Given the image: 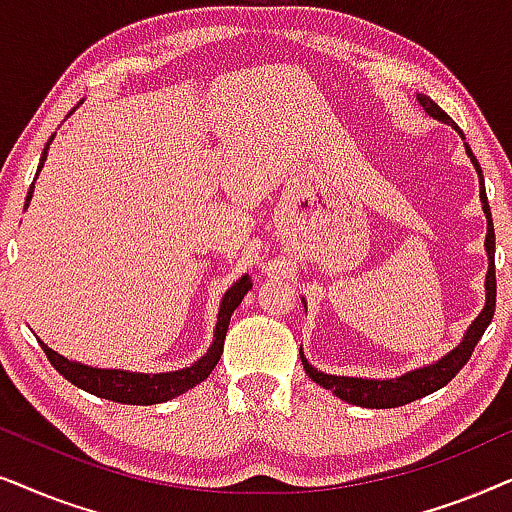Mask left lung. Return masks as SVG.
I'll return each mask as SVG.
<instances>
[{"instance_id": "8db88e82", "label": "left lung", "mask_w": 512, "mask_h": 512, "mask_svg": "<svg viewBox=\"0 0 512 512\" xmlns=\"http://www.w3.org/2000/svg\"><path fill=\"white\" fill-rule=\"evenodd\" d=\"M419 105L431 114L433 119L442 121V124L452 126L459 131V126L454 124L452 119L447 117V112L435 105V102L428 98V95H417ZM461 133V131H459ZM463 138V133H461ZM466 154L473 161L475 170L480 175V201H482V210L487 215V257H489V271H487V281H485V290H487V302L485 309L480 311V316L470 323V327L463 335L461 344L456 346L442 356L440 360H435L433 365L419 367V370H412L403 374V377H395V379H358V377H337V374H325L316 370V367L309 365V360L304 358L302 349H299V356H302V365L309 377L320 384L327 391H332L337 398L346 400V403L358 405V407H370V410H388V407H400L407 403H414V400L424 398V395L438 391V388L447 386L452 381L463 365L468 363V358L473 356V349L478 346V342L485 335L487 325L492 323L494 318V306H496V269H494V222H492V213H489V203H487V194H485V180H482V168L478 159H475L470 147L466 145ZM306 304V302H304Z\"/></svg>"}]
</instances>
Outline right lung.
<instances>
[{
	"mask_svg": "<svg viewBox=\"0 0 512 512\" xmlns=\"http://www.w3.org/2000/svg\"><path fill=\"white\" fill-rule=\"evenodd\" d=\"M70 114H67V117H70ZM51 140H53V135H51ZM49 142H46L42 159H39L37 173L44 168L46 154H49ZM32 192H34V182H32L30 192H27L25 208L30 206ZM250 288H252L250 278L241 276L227 292H224L220 313H217L213 344H210L208 353L196 360V363H192L189 367H182V370H175V372L145 374V372H128V370H105V367H91V365H81V363H77V360H67L65 356H60V353L49 349L44 342H39V344H42L49 363L56 367V370L63 374L67 381H72L74 386L84 388V391H88V393L98 395V398L114 400V403H124V405L166 403V400H173V398H177V395L189 391V388L201 384V381L208 379V374L215 370V365L220 363V356L224 349V337H227L231 313L236 311V306L241 304V299L248 295Z\"/></svg>",
	"mask_w": 512,
	"mask_h": 512,
	"instance_id": "1",
	"label": "right lung"
}]
</instances>
